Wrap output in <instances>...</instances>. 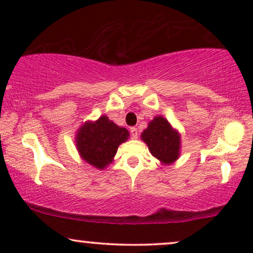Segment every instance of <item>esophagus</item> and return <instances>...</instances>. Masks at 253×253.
<instances>
[{"instance_id":"34e87169","label":"esophagus","mask_w":253,"mask_h":253,"mask_svg":"<svg viewBox=\"0 0 253 253\" xmlns=\"http://www.w3.org/2000/svg\"><path fill=\"white\" fill-rule=\"evenodd\" d=\"M130 135H132L133 139L138 138V129H136L135 127H132V128H130Z\"/></svg>"}]
</instances>
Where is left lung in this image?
Wrapping results in <instances>:
<instances>
[{"label":"left lung","instance_id":"left-lung-1","mask_svg":"<svg viewBox=\"0 0 253 253\" xmlns=\"http://www.w3.org/2000/svg\"><path fill=\"white\" fill-rule=\"evenodd\" d=\"M140 138L147 145L151 155L163 165H171L179 158L181 134L162 115H157L150 121Z\"/></svg>","mask_w":253,"mask_h":253}]
</instances>
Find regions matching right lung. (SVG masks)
I'll return each instance as SVG.
<instances>
[{"label": "right lung", "mask_w": 253, "mask_h": 253, "mask_svg": "<svg viewBox=\"0 0 253 253\" xmlns=\"http://www.w3.org/2000/svg\"><path fill=\"white\" fill-rule=\"evenodd\" d=\"M128 138V130L102 115L96 121H85L78 128L75 143L84 162L103 170L113 163L119 145Z\"/></svg>", "instance_id": "obj_1"}]
</instances>
